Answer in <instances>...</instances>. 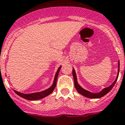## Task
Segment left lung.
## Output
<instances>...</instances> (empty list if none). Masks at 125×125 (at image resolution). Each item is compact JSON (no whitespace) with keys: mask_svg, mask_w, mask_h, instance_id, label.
<instances>
[{"mask_svg":"<svg viewBox=\"0 0 125 125\" xmlns=\"http://www.w3.org/2000/svg\"><path fill=\"white\" fill-rule=\"evenodd\" d=\"M73 77L74 79V83H75V89H77V91H78L79 93H80V94L84 96L85 97L89 98H100L103 97L104 96H105L106 94H107L112 89V87H114V85H115L116 81L117 80V78H118V75H119V61L118 62V71H117V77H116V80H114V82L111 84L110 86L109 87H105V88L103 89L100 92L97 93H93L89 92L88 91L85 90L83 88H82L80 85H79L78 82H77V75H76V73H75V71L74 70V68H73Z\"/></svg>","mask_w":125,"mask_h":125,"instance_id":"1","label":"left lung"}]
</instances>
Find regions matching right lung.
<instances>
[{"label": "right lung", "mask_w": 125, "mask_h": 125, "mask_svg": "<svg viewBox=\"0 0 125 125\" xmlns=\"http://www.w3.org/2000/svg\"><path fill=\"white\" fill-rule=\"evenodd\" d=\"M61 68V66L59 68L57 71L56 73H55V77H54V80H53V83H52V85L49 88L46 89V90L41 91V92L33 93H31V94L21 93L18 92V91L14 90V93H15L16 94H18V96H20V97L26 99V100H32V101L38 100H40V99L46 97V96H47L49 95L50 94H51L53 92V89H55V86H56L57 79V77H58L59 73V71H60Z\"/></svg>", "instance_id": "right-lung-1"}]
</instances>
